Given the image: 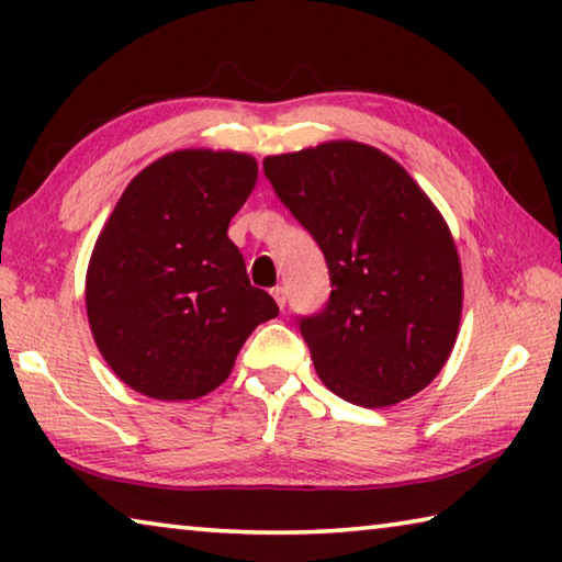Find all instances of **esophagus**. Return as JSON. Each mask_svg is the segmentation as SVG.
<instances>
[{
  "instance_id": "34e87169",
  "label": "esophagus",
  "mask_w": 562,
  "mask_h": 562,
  "mask_svg": "<svg viewBox=\"0 0 562 562\" xmlns=\"http://www.w3.org/2000/svg\"><path fill=\"white\" fill-rule=\"evenodd\" d=\"M272 297L278 302V307L284 310V302H288V292H284V288H272Z\"/></svg>"
}]
</instances>
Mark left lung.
I'll list each match as a JSON object with an SVG mask.
<instances>
[{"label": "left lung", "mask_w": 562, "mask_h": 562, "mask_svg": "<svg viewBox=\"0 0 562 562\" xmlns=\"http://www.w3.org/2000/svg\"><path fill=\"white\" fill-rule=\"evenodd\" d=\"M262 168L325 252L329 302L300 319L325 386L367 408L429 386L463 307L459 250L439 207L392 156L357 140L268 156Z\"/></svg>", "instance_id": "left-lung-1"}]
</instances>
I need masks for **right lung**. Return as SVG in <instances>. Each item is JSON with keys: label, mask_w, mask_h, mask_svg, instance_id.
Wrapping results in <instances>:
<instances>
[{"label": "right lung", "mask_w": 562, "mask_h": 562, "mask_svg": "<svg viewBox=\"0 0 562 562\" xmlns=\"http://www.w3.org/2000/svg\"><path fill=\"white\" fill-rule=\"evenodd\" d=\"M258 160L186 148L131 180L93 245L87 315L123 384L158 402L201 398L233 372L250 331L280 315L227 237Z\"/></svg>", "instance_id": "1"}]
</instances>
